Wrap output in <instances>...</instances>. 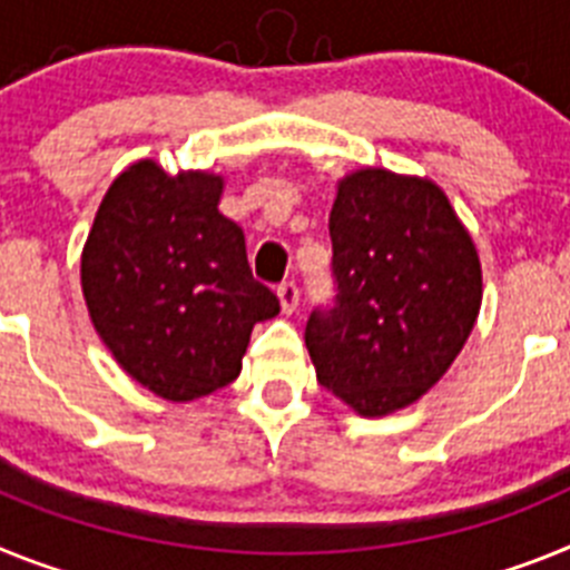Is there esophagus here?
<instances>
[{
  "instance_id": "obj_1",
  "label": "esophagus",
  "mask_w": 570,
  "mask_h": 570,
  "mask_svg": "<svg viewBox=\"0 0 570 570\" xmlns=\"http://www.w3.org/2000/svg\"><path fill=\"white\" fill-rule=\"evenodd\" d=\"M298 286L292 284V281H284V284L278 286V301H281V309H284L286 315H292L295 309H298Z\"/></svg>"
}]
</instances>
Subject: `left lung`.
Returning <instances> with one entry per match:
<instances>
[{"label":"left lung","instance_id":"1","mask_svg":"<svg viewBox=\"0 0 570 570\" xmlns=\"http://www.w3.org/2000/svg\"><path fill=\"white\" fill-rule=\"evenodd\" d=\"M330 240L335 295L304 330L318 384L361 415L407 407L476 324V246L439 186L384 168L338 183Z\"/></svg>","mask_w":570,"mask_h":570}]
</instances>
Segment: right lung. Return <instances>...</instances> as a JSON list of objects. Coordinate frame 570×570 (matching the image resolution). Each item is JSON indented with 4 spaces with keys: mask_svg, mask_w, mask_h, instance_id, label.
<instances>
[{
    "mask_svg": "<svg viewBox=\"0 0 570 570\" xmlns=\"http://www.w3.org/2000/svg\"><path fill=\"white\" fill-rule=\"evenodd\" d=\"M224 180L140 160L102 197L82 252V292L106 346L168 402L226 387L278 295L252 278L244 229L217 212Z\"/></svg>",
    "mask_w": 570,
    "mask_h": 570,
    "instance_id": "right-lung-1",
    "label": "right lung"
}]
</instances>
